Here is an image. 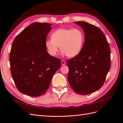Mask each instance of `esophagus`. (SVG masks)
I'll use <instances>...</instances> for the list:
<instances>
[{
  "label": "esophagus",
  "mask_w": 123,
  "mask_h": 123,
  "mask_svg": "<svg viewBox=\"0 0 123 123\" xmlns=\"http://www.w3.org/2000/svg\"><path fill=\"white\" fill-rule=\"evenodd\" d=\"M61 64H62V65L64 66L66 64V62L64 61H61Z\"/></svg>",
  "instance_id": "1"
}]
</instances>
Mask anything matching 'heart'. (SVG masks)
Listing matches in <instances>:
<instances>
[{
	"mask_svg": "<svg viewBox=\"0 0 123 123\" xmlns=\"http://www.w3.org/2000/svg\"><path fill=\"white\" fill-rule=\"evenodd\" d=\"M84 42V33L80 29L61 28L53 33L52 39L46 40L45 46L52 56L56 55L60 46L62 55L74 57L80 52Z\"/></svg>",
	"mask_w": 123,
	"mask_h": 123,
	"instance_id": "1",
	"label": "heart"
}]
</instances>
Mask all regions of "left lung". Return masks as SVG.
I'll return each mask as SVG.
<instances>
[{"mask_svg": "<svg viewBox=\"0 0 123 123\" xmlns=\"http://www.w3.org/2000/svg\"><path fill=\"white\" fill-rule=\"evenodd\" d=\"M75 24L83 29L85 42L80 54L67 61L68 80L76 93L87 95L98 90L105 82L110 69V49L99 28L85 21Z\"/></svg>", "mask_w": 123, "mask_h": 123, "instance_id": "left-lung-1", "label": "left lung"}]
</instances>
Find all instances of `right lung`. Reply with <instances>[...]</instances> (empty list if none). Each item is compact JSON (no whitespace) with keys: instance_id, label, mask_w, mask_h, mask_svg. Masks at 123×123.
<instances>
[{"instance_id":"right-lung-1","label":"right lung","mask_w":123,"mask_h":123,"mask_svg":"<svg viewBox=\"0 0 123 123\" xmlns=\"http://www.w3.org/2000/svg\"><path fill=\"white\" fill-rule=\"evenodd\" d=\"M51 26L48 23H32L13 41L10 54L11 71L22 93L34 97L43 94L61 66V59L51 56L45 46Z\"/></svg>"}]
</instances>
